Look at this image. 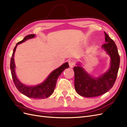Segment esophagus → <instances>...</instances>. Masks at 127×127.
Returning a JSON list of instances; mask_svg holds the SVG:
<instances>
[{
  "mask_svg": "<svg viewBox=\"0 0 127 127\" xmlns=\"http://www.w3.org/2000/svg\"><path fill=\"white\" fill-rule=\"evenodd\" d=\"M68 63H69V66L70 68H72L73 66H74L75 64V60L74 59H70L68 61Z\"/></svg>",
  "mask_w": 127,
  "mask_h": 127,
  "instance_id": "1",
  "label": "esophagus"
}]
</instances>
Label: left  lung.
Listing matches in <instances>:
<instances>
[{
	"label": "left lung",
	"mask_w": 127,
	"mask_h": 127,
	"mask_svg": "<svg viewBox=\"0 0 127 127\" xmlns=\"http://www.w3.org/2000/svg\"><path fill=\"white\" fill-rule=\"evenodd\" d=\"M105 33V43L101 48L110 58L109 68L106 72L97 77L90 75L78 62L74 67L75 88L77 93L84 97L98 96L108 92L116 82L120 65V56L115 42Z\"/></svg>",
	"instance_id": "1"
}]
</instances>
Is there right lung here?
<instances>
[{
  "instance_id": "obj_1",
  "label": "right lung",
  "mask_w": 127,
  "mask_h": 127,
  "mask_svg": "<svg viewBox=\"0 0 127 127\" xmlns=\"http://www.w3.org/2000/svg\"><path fill=\"white\" fill-rule=\"evenodd\" d=\"M35 34H30V35H27L24 38L23 40L18 42L16 44L14 49L13 55L11 58L10 67L14 84L19 92L30 98L43 99L47 98L52 94L56 87L58 78L64 69L69 68V64L67 62L63 64L61 66L53 70L43 82L37 85L33 86L26 85L20 82V80L17 78L16 72H15L16 66H15L14 61L15 52L16 51L17 45L23 43L27 40L33 39L35 37Z\"/></svg>"
}]
</instances>
